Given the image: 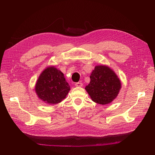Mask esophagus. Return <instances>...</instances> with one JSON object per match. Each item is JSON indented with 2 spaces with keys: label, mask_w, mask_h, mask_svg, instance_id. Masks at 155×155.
<instances>
[{
  "label": "esophagus",
  "mask_w": 155,
  "mask_h": 155,
  "mask_svg": "<svg viewBox=\"0 0 155 155\" xmlns=\"http://www.w3.org/2000/svg\"><path fill=\"white\" fill-rule=\"evenodd\" d=\"M75 86L77 87H81L83 86V83L81 82H78V83H75Z\"/></svg>",
  "instance_id": "1"
}]
</instances>
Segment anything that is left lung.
<instances>
[{
	"mask_svg": "<svg viewBox=\"0 0 155 155\" xmlns=\"http://www.w3.org/2000/svg\"><path fill=\"white\" fill-rule=\"evenodd\" d=\"M91 81L85 90L93 101L109 104L118 96L121 81L116 73L106 65L96 66L91 74Z\"/></svg>",
	"mask_w": 155,
	"mask_h": 155,
	"instance_id": "left-lung-1",
	"label": "left lung"
}]
</instances>
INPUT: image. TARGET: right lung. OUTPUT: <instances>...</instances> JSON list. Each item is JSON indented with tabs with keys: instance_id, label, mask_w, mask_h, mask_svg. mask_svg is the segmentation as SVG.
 Masks as SVG:
<instances>
[{
	"instance_id": "obj_1",
	"label": "right lung",
	"mask_w": 155,
	"mask_h": 155,
	"mask_svg": "<svg viewBox=\"0 0 155 155\" xmlns=\"http://www.w3.org/2000/svg\"><path fill=\"white\" fill-rule=\"evenodd\" d=\"M70 90L63 73L55 67H46L37 80L35 91L40 100L47 104H57L63 100Z\"/></svg>"
}]
</instances>
